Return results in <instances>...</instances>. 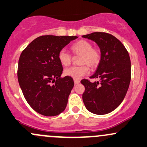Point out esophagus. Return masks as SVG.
<instances>
[{
	"mask_svg": "<svg viewBox=\"0 0 147 147\" xmlns=\"http://www.w3.org/2000/svg\"><path fill=\"white\" fill-rule=\"evenodd\" d=\"M74 83H75V85H78L80 83V80H78V79H74Z\"/></svg>",
	"mask_w": 147,
	"mask_h": 147,
	"instance_id": "1",
	"label": "esophagus"
}]
</instances>
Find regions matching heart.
Segmentation results:
<instances>
[{"mask_svg": "<svg viewBox=\"0 0 147 147\" xmlns=\"http://www.w3.org/2000/svg\"><path fill=\"white\" fill-rule=\"evenodd\" d=\"M71 50L74 54L81 55L80 64L84 65L80 67H71L64 70V74L66 76L74 79H78L87 75L89 72L88 67L95 68L98 66L101 59V53L99 49L92 48L91 42L86 40H80L76 42L71 46ZM58 59L64 67L69 65L71 62V55L65 50L62 49L58 54Z\"/></svg>", "mask_w": 147, "mask_h": 147, "instance_id": "obj_1", "label": "heart"}]
</instances>
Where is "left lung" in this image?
I'll return each instance as SVG.
<instances>
[{
    "label": "left lung",
    "instance_id": "left-lung-1",
    "mask_svg": "<svg viewBox=\"0 0 147 147\" xmlns=\"http://www.w3.org/2000/svg\"><path fill=\"white\" fill-rule=\"evenodd\" d=\"M82 37L96 42L101 53L97 70L90 76L99 81H80L86 88L83 101L91 113L107 114L121 105L128 90L131 79L130 56L122 42L109 34L94 32Z\"/></svg>",
    "mask_w": 147,
    "mask_h": 147
}]
</instances>
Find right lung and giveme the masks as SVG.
<instances>
[{
	"mask_svg": "<svg viewBox=\"0 0 147 147\" xmlns=\"http://www.w3.org/2000/svg\"><path fill=\"white\" fill-rule=\"evenodd\" d=\"M77 36H41L23 50L18 63L17 78L26 102L45 116L60 114L67 107L74 82L61 78L63 67L58 54Z\"/></svg>",
	"mask_w": 147,
	"mask_h": 147,
	"instance_id": "1",
	"label": "right lung"
}]
</instances>
